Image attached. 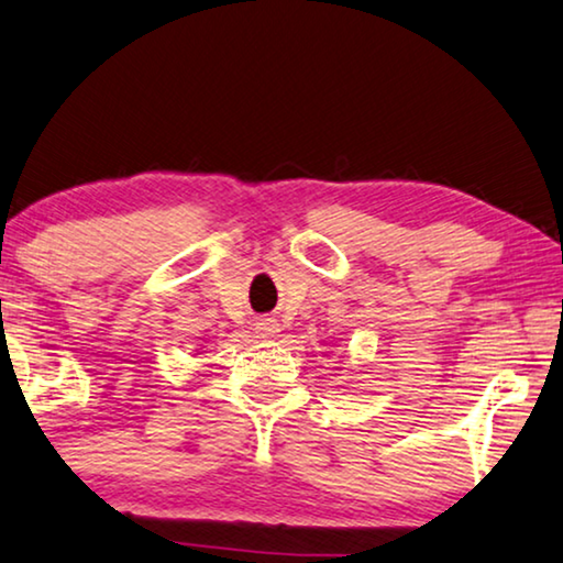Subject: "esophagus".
<instances>
[{"mask_svg": "<svg viewBox=\"0 0 563 563\" xmlns=\"http://www.w3.org/2000/svg\"><path fill=\"white\" fill-rule=\"evenodd\" d=\"M255 333L260 335V339H275V335L280 333V325L275 318H260V321L255 323Z\"/></svg>", "mask_w": 563, "mask_h": 563, "instance_id": "34e87169", "label": "esophagus"}]
</instances>
